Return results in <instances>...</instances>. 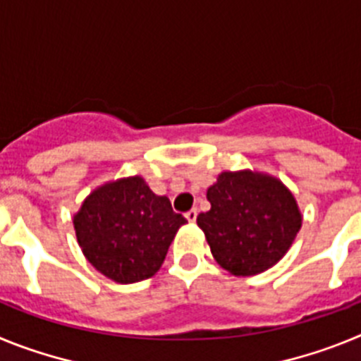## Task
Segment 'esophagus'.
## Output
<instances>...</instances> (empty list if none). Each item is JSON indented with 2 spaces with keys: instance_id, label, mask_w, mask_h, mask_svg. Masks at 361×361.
Segmentation results:
<instances>
[{
  "instance_id": "obj_1",
  "label": "esophagus",
  "mask_w": 361,
  "mask_h": 361,
  "mask_svg": "<svg viewBox=\"0 0 361 361\" xmlns=\"http://www.w3.org/2000/svg\"><path fill=\"white\" fill-rule=\"evenodd\" d=\"M186 219L190 220V222H195V220H197V208H191L190 212L186 213Z\"/></svg>"
}]
</instances>
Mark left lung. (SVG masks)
Instances as JSON below:
<instances>
[{
	"label": "left lung",
	"mask_w": 361,
	"mask_h": 361,
	"mask_svg": "<svg viewBox=\"0 0 361 361\" xmlns=\"http://www.w3.org/2000/svg\"><path fill=\"white\" fill-rule=\"evenodd\" d=\"M209 212L197 216L212 253L235 276L258 275L288 253L302 226L291 191L269 175L224 171L208 190Z\"/></svg>",
	"instance_id": "obj_1"
}]
</instances>
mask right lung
Wrapping results in <instances>:
<instances>
[{
  "mask_svg": "<svg viewBox=\"0 0 361 361\" xmlns=\"http://www.w3.org/2000/svg\"><path fill=\"white\" fill-rule=\"evenodd\" d=\"M186 222L173 212L170 199L155 195L141 177L104 184L90 193L73 216L88 262L119 283L155 275L175 233Z\"/></svg>",
  "mask_w": 361,
  "mask_h": 361,
  "instance_id": "1",
  "label": "right lung"
}]
</instances>
